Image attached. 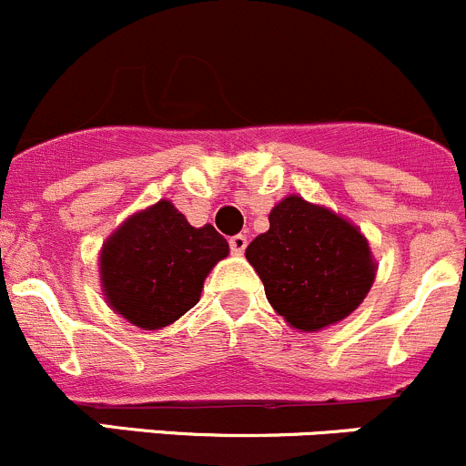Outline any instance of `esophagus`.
<instances>
[{
	"instance_id": "1",
	"label": "esophagus",
	"mask_w": 466,
	"mask_h": 466,
	"mask_svg": "<svg viewBox=\"0 0 466 466\" xmlns=\"http://www.w3.org/2000/svg\"><path fill=\"white\" fill-rule=\"evenodd\" d=\"M248 248V238L243 237V234H237V237L229 238V250H232V255H243Z\"/></svg>"
}]
</instances>
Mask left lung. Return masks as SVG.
Returning <instances> with one entry per match:
<instances>
[{
  "label": "left lung",
  "mask_w": 466,
  "mask_h": 466,
  "mask_svg": "<svg viewBox=\"0 0 466 466\" xmlns=\"http://www.w3.org/2000/svg\"><path fill=\"white\" fill-rule=\"evenodd\" d=\"M268 220L270 229L248 246L246 259L290 327L320 331L360 307L377 263L356 225L302 196H286Z\"/></svg>",
  "instance_id": "8db88e82"
}]
</instances>
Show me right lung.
I'll return each mask as SVG.
<instances>
[{"label":"right lung","mask_w":466,"mask_h":466,"mask_svg":"<svg viewBox=\"0 0 466 466\" xmlns=\"http://www.w3.org/2000/svg\"><path fill=\"white\" fill-rule=\"evenodd\" d=\"M228 255V241L211 225L194 228L171 200H159L103 243V295L135 327L162 329L198 304L207 275Z\"/></svg>","instance_id":"obj_1"}]
</instances>
